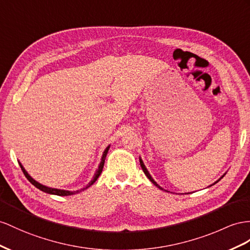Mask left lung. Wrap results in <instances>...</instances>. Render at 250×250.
I'll use <instances>...</instances> for the list:
<instances>
[{
	"label": "left lung",
	"instance_id": "1",
	"mask_svg": "<svg viewBox=\"0 0 250 250\" xmlns=\"http://www.w3.org/2000/svg\"><path fill=\"white\" fill-rule=\"evenodd\" d=\"M139 163H140V166H142V169H143V171H144V173L146 174V177H148V178H149V180H150V181H151V182H152L153 184H154V185H155V186H156L157 188H159V189H161V190H165L164 188H162L161 186H159V185H158V184H157V183H156V182H155L154 180H153V177H152V176H151V174L149 173V171H148V169H146V166H145V164H144V162H143V159H142V158H140V157H139ZM225 174H226V173H225ZM225 174H223V175H222V176H221V177L219 178V180H217L216 182H214V183H213L212 185L216 184L217 182H220V181L222 180V178L224 177V175H225ZM212 185H210V186H212ZM210 186H209V187H210ZM165 191H167V190H165ZM167 192H168V191H167ZM183 194H184V193H183ZM185 194H189V192H188V193H185Z\"/></svg>",
	"mask_w": 250,
	"mask_h": 250
}]
</instances>
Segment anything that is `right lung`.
Returning a JSON list of instances; mask_svg holds the SVG:
<instances>
[{
	"label": "right lung",
	"mask_w": 250,
	"mask_h": 250,
	"mask_svg": "<svg viewBox=\"0 0 250 250\" xmlns=\"http://www.w3.org/2000/svg\"><path fill=\"white\" fill-rule=\"evenodd\" d=\"M110 146H111V145H108V146H106V148H105V150L104 151V153H102V156H101L100 164H99V166H98L97 170H96V172H95V174H94V176H93L92 180L88 182V184L86 185V186H85L84 188H81V189H79V190H76V191L64 190V189H57V188L47 187V186H45V185H42V184H40L39 182H37L36 180H34V178L31 177V176L28 174V172H27L26 170H25V168L23 167V165H22L20 162H19V165H20V167H21V169H22V171H23V173H24V175H25V176H26L27 180H28L31 184H33L36 188H38L39 190H41V191H43V192H45V193H48V194H54V195H59V196L73 195V194L79 193V192H81V191H83V190L87 189L88 187H91L92 185H93L96 181H97V178H98V177H99V175L101 174L102 169H104V162H105V157H106V154H107V152H108V149H110Z\"/></svg>",
	"instance_id": "add662e5"
}]
</instances>
